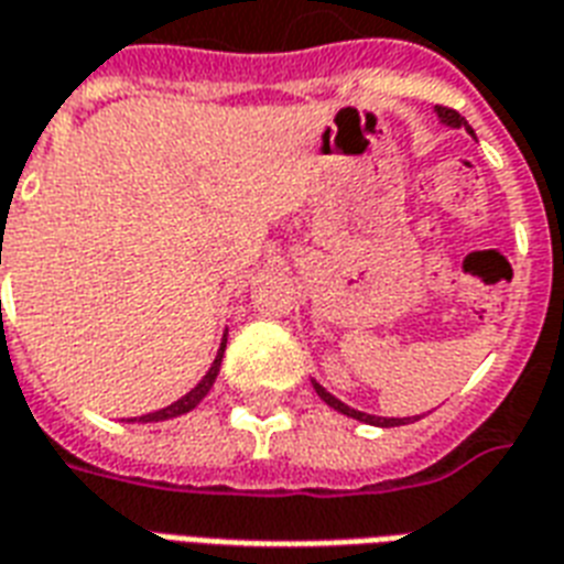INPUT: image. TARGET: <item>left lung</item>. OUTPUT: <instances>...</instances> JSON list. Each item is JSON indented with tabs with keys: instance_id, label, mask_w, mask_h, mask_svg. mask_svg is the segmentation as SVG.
<instances>
[{
	"instance_id": "obj_1",
	"label": "left lung",
	"mask_w": 564,
	"mask_h": 564,
	"mask_svg": "<svg viewBox=\"0 0 564 564\" xmlns=\"http://www.w3.org/2000/svg\"><path fill=\"white\" fill-rule=\"evenodd\" d=\"M435 115H438V120L444 126H449V129H465L468 134H474V129L468 126V120L459 115V111H453V108H441V105H435ZM314 391H317V397H321L323 403L332 405L335 412L347 414V417H356V421L361 423H370V426H403V423H412L417 421V417H379V414H368V412H359V409H352V405H347L344 400H338V397L332 394V391H326V388L317 382V379H312Z\"/></svg>"
}]
</instances>
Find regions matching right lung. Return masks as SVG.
I'll return each instance as SVG.
<instances>
[{"label":"right lung","instance_id":"right-lung-1","mask_svg":"<svg viewBox=\"0 0 564 564\" xmlns=\"http://www.w3.org/2000/svg\"><path fill=\"white\" fill-rule=\"evenodd\" d=\"M226 338H229V332H223V341H220V350H217V356H214L212 368L205 370V377L196 382L191 391H187L185 397H178L176 403L164 405V409H159V412H150V414H141V417H129V423H159V421H170V417H178V414H187L194 412L196 405L203 403L205 394L214 388V379H217V373H220V361H223V352H226Z\"/></svg>","mask_w":564,"mask_h":564}]
</instances>
